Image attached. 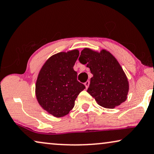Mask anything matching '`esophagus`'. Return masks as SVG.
I'll return each mask as SVG.
<instances>
[{
    "label": "esophagus",
    "instance_id": "34e87169",
    "mask_svg": "<svg viewBox=\"0 0 154 154\" xmlns=\"http://www.w3.org/2000/svg\"><path fill=\"white\" fill-rule=\"evenodd\" d=\"M85 85L86 89H88V87H89V81L88 80V81L86 82L85 83Z\"/></svg>",
    "mask_w": 154,
    "mask_h": 154
}]
</instances>
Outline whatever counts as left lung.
Listing matches in <instances>:
<instances>
[{
	"label": "left lung",
	"mask_w": 154,
	"mask_h": 154,
	"mask_svg": "<svg viewBox=\"0 0 154 154\" xmlns=\"http://www.w3.org/2000/svg\"><path fill=\"white\" fill-rule=\"evenodd\" d=\"M79 61L87 64L93 77L87 92L96 103L106 108H114L126 101L129 82L120 63L106 49L98 52L85 48L81 51Z\"/></svg>",
	"instance_id": "obj_1"
}]
</instances>
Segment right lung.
Segmentation results:
<instances>
[{
	"label": "right lung",
	"instance_id": "1",
	"mask_svg": "<svg viewBox=\"0 0 154 154\" xmlns=\"http://www.w3.org/2000/svg\"><path fill=\"white\" fill-rule=\"evenodd\" d=\"M77 49L53 55L38 72L35 85L36 99L43 109L56 118L72 110L77 96L85 86L77 79L73 67L78 58Z\"/></svg>",
	"mask_w": 154,
	"mask_h": 154
}]
</instances>
